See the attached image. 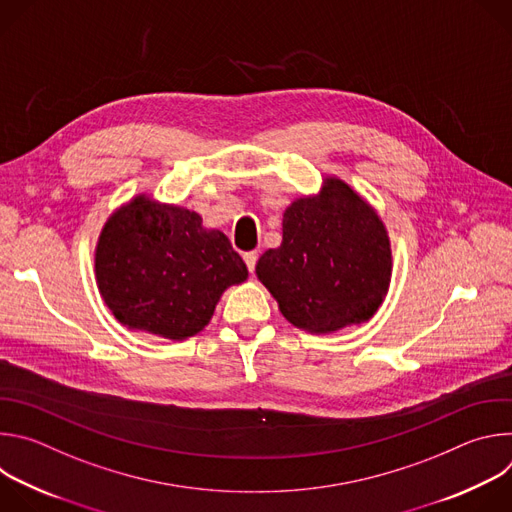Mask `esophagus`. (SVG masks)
Listing matches in <instances>:
<instances>
[{
	"mask_svg": "<svg viewBox=\"0 0 512 512\" xmlns=\"http://www.w3.org/2000/svg\"><path fill=\"white\" fill-rule=\"evenodd\" d=\"M257 251H249V253H245L243 255V259H245V263H247V269L253 273L255 271V265H257Z\"/></svg>",
	"mask_w": 512,
	"mask_h": 512,
	"instance_id": "obj_1",
	"label": "esophagus"
}]
</instances>
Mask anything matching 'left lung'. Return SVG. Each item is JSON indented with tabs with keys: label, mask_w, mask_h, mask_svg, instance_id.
<instances>
[{
	"label": "left lung",
	"mask_w": 512,
	"mask_h": 512,
	"mask_svg": "<svg viewBox=\"0 0 512 512\" xmlns=\"http://www.w3.org/2000/svg\"><path fill=\"white\" fill-rule=\"evenodd\" d=\"M283 239L257 261V277L296 328L330 334L367 322L391 283V243L375 208L340 178L291 202Z\"/></svg>",
	"instance_id": "left-lung-1"
}]
</instances>
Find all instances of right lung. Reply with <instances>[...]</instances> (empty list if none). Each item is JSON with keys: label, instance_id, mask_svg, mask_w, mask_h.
<instances>
[{"label": "right lung", "instance_id": "right-lung-1", "mask_svg": "<svg viewBox=\"0 0 512 512\" xmlns=\"http://www.w3.org/2000/svg\"><path fill=\"white\" fill-rule=\"evenodd\" d=\"M95 275L101 298L123 326L186 340L249 271L225 233L202 227L200 214L139 194L107 218Z\"/></svg>", "mask_w": 512, "mask_h": 512}]
</instances>
